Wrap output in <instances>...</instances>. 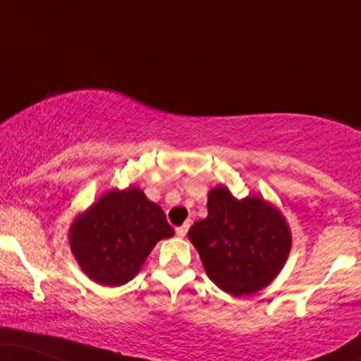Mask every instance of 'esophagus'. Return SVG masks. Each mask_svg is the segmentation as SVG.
I'll list each match as a JSON object with an SVG mask.
<instances>
[{
    "label": "esophagus",
    "instance_id": "1",
    "mask_svg": "<svg viewBox=\"0 0 361 361\" xmlns=\"http://www.w3.org/2000/svg\"><path fill=\"white\" fill-rule=\"evenodd\" d=\"M187 230H189V224H185V225L179 226V228H176V233H177V236H179V238H184V236L187 235Z\"/></svg>",
    "mask_w": 361,
    "mask_h": 361
}]
</instances>
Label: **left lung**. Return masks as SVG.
<instances>
[{
    "mask_svg": "<svg viewBox=\"0 0 361 361\" xmlns=\"http://www.w3.org/2000/svg\"><path fill=\"white\" fill-rule=\"evenodd\" d=\"M207 209V219L195 221L187 235L212 283L225 293L246 295L274 281L293 246L278 207L259 194L236 199L225 185H216L209 192Z\"/></svg>",
    "mask_w": 361,
    "mask_h": 361,
    "instance_id": "left-lung-1",
    "label": "left lung"
}]
</instances>
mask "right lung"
I'll return each mask as SVG.
<instances>
[{
	"mask_svg": "<svg viewBox=\"0 0 361 361\" xmlns=\"http://www.w3.org/2000/svg\"><path fill=\"white\" fill-rule=\"evenodd\" d=\"M172 235L161 207L130 185L110 189L78 214L68 228V243L88 278L115 288L135 278L157 241Z\"/></svg>",
	"mask_w": 361,
	"mask_h": 361,
	"instance_id": "right-lung-1",
	"label": "right lung"
}]
</instances>
